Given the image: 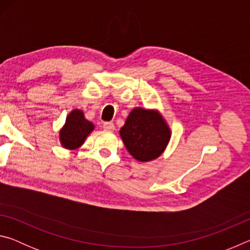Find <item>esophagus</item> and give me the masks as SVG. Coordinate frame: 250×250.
<instances>
[{"mask_svg": "<svg viewBox=\"0 0 250 250\" xmlns=\"http://www.w3.org/2000/svg\"><path fill=\"white\" fill-rule=\"evenodd\" d=\"M103 126H104V129L105 131H113V130H115V125H113L112 122H104Z\"/></svg>", "mask_w": 250, "mask_h": 250, "instance_id": "1", "label": "esophagus"}]
</instances>
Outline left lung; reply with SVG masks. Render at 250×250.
<instances>
[{
    "instance_id": "obj_1",
    "label": "left lung",
    "mask_w": 250,
    "mask_h": 250,
    "mask_svg": "<svg viewBox=\"0 0 250 250\" xmlns=\"http://www.w3.org/2000/svg\"><path fill=\"white\" fill-rule=\"evenodd\" d=\"M120 137L135 160L147 162L163 153L170 141L171 130L158 111L134 108L120 129Z\"/></svg>"
}]
</instances>
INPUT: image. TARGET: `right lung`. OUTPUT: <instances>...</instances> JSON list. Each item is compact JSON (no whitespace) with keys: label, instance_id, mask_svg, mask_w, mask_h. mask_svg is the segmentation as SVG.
<instances>
[{"label":"right lung","instance_id":"right-lung-1","mask_svg":"<svg viewBox=\"0 0 250 250\" xmlns=\"http://www.w3.org/2000/svg\"><path fill=\"white\" fill-rule=\"evenodd\" d=\"M94 128L95 125L84 118L82 110L75 109L67 116L65 125L59 131V140L66 149H78Z\"/></svg>","mask_w":250,"mask_h":250}]
</instances>
